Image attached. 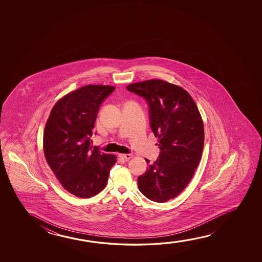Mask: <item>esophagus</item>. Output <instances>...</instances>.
<instances>
[{"label":"esophagus","mask_w":262,"mask_h":262,"mask_svg":"<svg viewBox=\"0 0 262 262\" xmlns=\"http://www.w3.org/2000/svg\"><path fill=\"white\" fill-rule=\"evenodd\" d=\"M120 158H123L125 160H129V158H133V155L132 154H120L119 155Z\"/></svg>","instance_id":"esophagus-1"}]
</instances>
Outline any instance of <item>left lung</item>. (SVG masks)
<instances>
[{
  "instance_id": "8db88e82",
  "label": "left lung",
  "mask_w": 262,
  "mask_h": 262,
  "mask_svg": "<svg viewBox=\"0 0 262 262\" xmlns=\"http://www.w3.org/2000/svg\"><path fill=\"white\" fill-rule=\"evenodd\" d=\"M129 92L147 102L149 124L159 139L160 153L138 177L140 192L164 203L176 198L190 183L201 161L204 126L197 105L186 90L161 79L133 83Z\"/></svg>"
}]
</instances>
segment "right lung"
I'll list each match as a JSON object with an SVG mask.
<instances>
[{
  "instance_id": "1",
  "label": "right lung",
  "mask_w": 262,
  "mask_h": 262,
  "mask_svg": "<svg viewBox=\"0 0 262 262\" xmlns=\"http://www.w3.org/2000/svg\"><path fill=\"white\" fill-rule=\"evenodd\" d=\"M115 88L89 85L69 93L54 104L43 132L47 164L65 190L79 198L104 190L116 162L115 155L91 146L101 104Z\"/></svg>"
}]
</instances>
